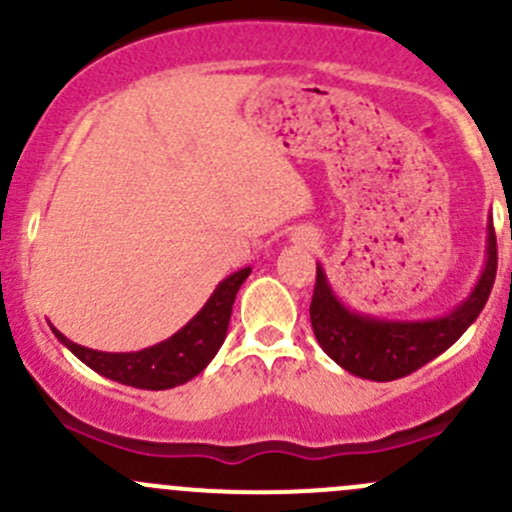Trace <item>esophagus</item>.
I'll return each instance as SVG.
<instances>
[{
  "instance_id": "1",
  "label": "esophagus",
  "mask_w": 512,
  "mask_h": 512,
  "mask_svg": "<svg viewBox=\"0 0 512 512\" xmlns=\"http://www.w3.org/2000/svg\"><path fill=\"white\" fill-rule=\"evenodd\" d=\"M302 240H304V245H309V242H312V235H304Z\"/></svg>"
}]
</instances>
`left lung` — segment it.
Wrapping results in <instances>:
<instances>
[{"instance_id":"left-lung-1","label":"left lung","mask_w":512,"mask_h":512,"mask_svg":"<svg viewBox=\"0 0 512 512\" xmlns=\"http://www.w3.org/2000/svg\"><path fill=\"white\" fill-rule=\"evenodd\" d=\"M498 270L493 220H488L485 265L476 287L446 314L428 319H386L356 312L339 299L327 272L317 262V285L309 304L314 337L319 347L349 374L369 381H394L421 369L461 339L483 312Z\"/></svg>"}]
</instances>
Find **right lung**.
I'll return each instance as SVG.
<instances>
[{"label": "right lung", "mask_w": 512, "mask_h": 512, "mask_svg": "<svg viewBox=\"0 0 512 512\" xmlns=\"http://www.w3.org/2000/svg\"><path fill=\"white\" fill-rule=\"evenodd\" d=\"M250 272L252 267H242L225 277L203 304V309L183 329H178L165 342L153 344L141 352H98V349L81 347V344L66 339L54 324L49 327L54 337L96 374L118 381V384L136 386V389H173V386L198 376L223 347L235 294L242 282L250 277Z\"/></svg>", "instance_id": "add662e5"}]
</instances>
